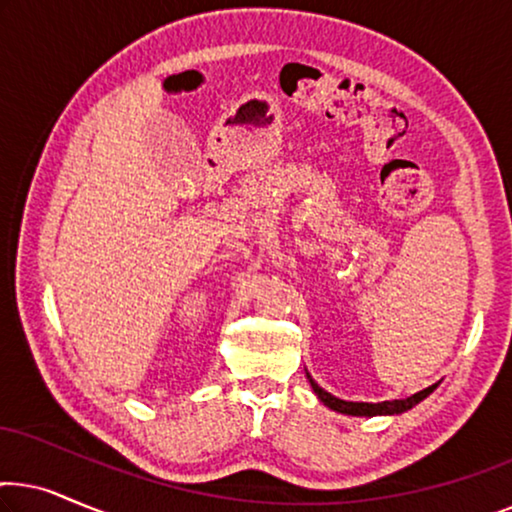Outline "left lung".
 Here are the masks:
<instances>
[{
  "instance_id": "1",
  "label": "left lung",
  "mask_w": 512,
  "mask_h": 512,
  "mask_svg": "<svg viewBox=\"0 0 512 512\" xmlns=\"http://www.w3.org/2000/svg\"><path fill=\"white\" fill-rule=\"evenodd\" d=\"M307 380L312 384V391L319 396V401L335 412H342V415H354V417H375V415H401V412L410 410L412 405L424 401L426 396L436 389V384L426 387L424 391H417L410 398H403V401H382V403H354V401H342V398H335L319 387L317 382L312 380V375L307 373Z\"/></svg>"
}]
</instances>
